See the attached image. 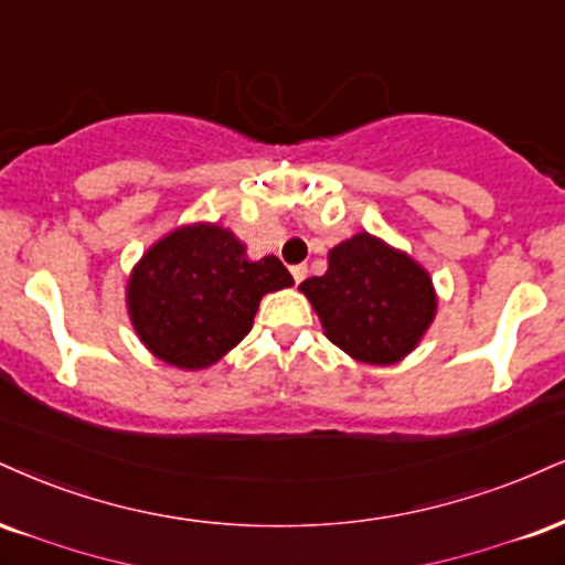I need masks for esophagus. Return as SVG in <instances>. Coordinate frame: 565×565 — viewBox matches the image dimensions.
Returning a JSON list of instances; mask_svg holds the SVG:
<instances>
[{
    "instance_id": "esophagus-1",
    "label": "esophagus",
    "mask_w": 565,
    "mask_h": 565,
    "mask_svg": "<svg viewBox=\"0 0 565 565\" xmlns=\"http://www.w3.org/2000/svg\"><path fill=\"white\" fill-rule=\"evenodd\" d=\"M291 276H295V284H302L305 276H308V265H295V268H291Z\"/></svg>"
}]
</instances>
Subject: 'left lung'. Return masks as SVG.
Returning <instances> with one entry per match:
<instances>
[{"mask_svg":"<svg viewBox=\"0 0 565 565\" xmlns=\"http://www.w3.org/2000/svg\"><path fill=\"white\" fill-rule=\"evenodd\" d=\"M323 334L350 358L392 365L416 350L437 312V291L424 265L371 236L337 244L329 270L300 284Z\"/></svg>","mask_w":565,"mask_h":565,"instance_id":"8db88e82","label":"left lung"}]
</instances>
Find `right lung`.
Listing matches in <instances>:
<instances>
[{"label": "right lung", "instance_id": "obj_1", "mask_svg": "<svg viewBox=\"0 0 565 565\" xmlns=\"http://www.w3.org/2000/svg\"><path fill=\"white\" fill-rule=\"evenodd\" d=\"M295 278L274 255L249 260L247 247L215 223L181 226L154 242L128 278L134 331L175 369H207L249 334L268 291Z\"/></svg>", "mask_w": 565, "mask_h": 565}]
</instances>
